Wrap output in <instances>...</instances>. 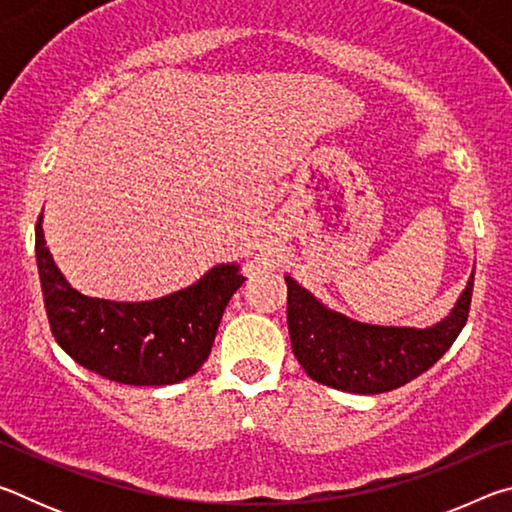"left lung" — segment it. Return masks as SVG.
Returning a JSON list of instances; mask_svg holds the SVG:
<instances>
[{
	"label": "left lung",
	"instance_id": "8db88e82",
	"mask_svg": "<svg viewBox=\"0 0 512 512\" xmlns=\"http://www.w3.org/2000/svg\"><path fill=\"white\" fill-rule=\"evenodd\" d=\"M287 280V323L293 354L307 375L336 391L375 395L409 384L452 348L467 323L474 273L452 314L427 329L357 323L327 309L293 277Z\"/></svg>",
	"mask_w": 512,
	"mask_h": 512
}]
</instances>
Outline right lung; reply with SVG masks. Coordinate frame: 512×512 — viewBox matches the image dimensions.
<instances>
[{
	"instance_id": "1",
	"label": "right lung",
	"mask_w": 512,
	"mask_h": 512,
	"mask_svg": "<svg viewBox=\"0 0 512 512\" xmlns=\"http://www.w3.org/2000/svg\"><path fill=\"white\" fill-rule=\"evenodd\" d=\"M36 259L51 334L69 357L110 381L178 384L210 357L221 316L244 284L237 264H219L183 291L146 302L83 296L69 287L36 223Z\"/></svg>"
}]
</instances>
